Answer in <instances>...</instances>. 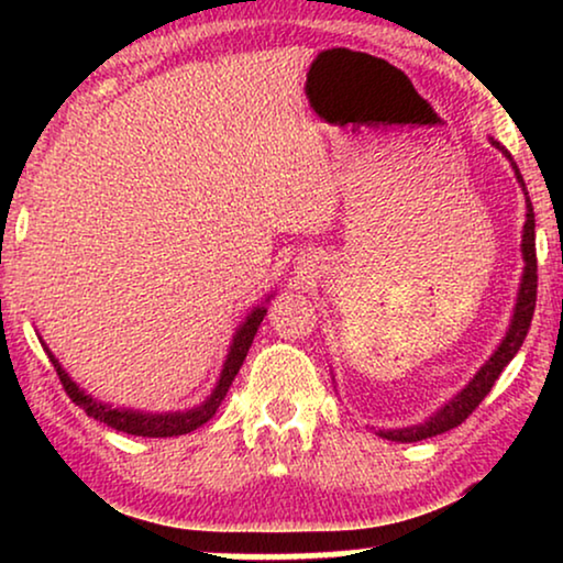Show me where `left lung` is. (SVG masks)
Here are the masks:
<instances>
[{"mask_svg": "<svg viewBox=\"0 0 563 563\" xmlns=\"http://www.w3.org/2000/svg\"><path fill=\"white\" fill-rule=\"evenodd\" d=\"M492 145L497 151H503L505 158H510V164L515 168V176L522 184V176L515 166V161L510 156V151L505 145H499L495 137H492ZM526 189V184H522ZM528 195V191H526ZM528 202V212H526V225H522V258H526V268H522V282H520V291H518V305H515L512 312V322L507 328V335L499 343V349L492 353L487 364H484L479 372L474 374V379L466 384L464 389L459 391L451 402H445L441 410H438L433 418L422 422V426H412V428H397V430H379L382 438L387 441H397V443H415L422 441V438H433L441 435L445 430L456 428L464 422L468 415H472L484 397L489 395L495 382L503 374V368L510 364L515 358V353L520 351L522 341H526L530 320H533V310H536V291H538V261H536V214H533V205H530V197L526 199Z\"/></svg>", "mask_w": 563, "mask_h": 563, "instance_id": "1", "label": "left lung"}]
</instances>
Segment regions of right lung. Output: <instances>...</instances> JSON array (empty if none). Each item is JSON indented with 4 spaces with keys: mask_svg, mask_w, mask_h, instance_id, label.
<instances>
[{
    "mask_svg": "<svg viewBox=\"0 0 563 563\" xmlns=\"http://www.w3.org/2000/svg\"><path fill=\"white\" fill-rule=\"evenodd\" d=\"M264 314H266V307H256V310H253L249 318H245L243 325L235 330L233 343H230V351H228V358H225V366H222V374L218 379V387L212 389V395L207 397L202 405L195 407V410H187V412L153 415V412L120 410V407L97 402V399H91V395H87V391L76 387V382L64 372V366L58 364V358L53 356L48 349H45V343H43V349H45V353H48V358H51L53 368H56L60 384H64L66 395L71 397V402L79 405L81 410L89 415V418L104 422V426H110V428L120 430V433H128V435L172 438V435L191 433V430L205 426V422L210 420L214 412H218V407H220L222 399H225L230 384H233V379H235V374L241 372L245 353H249V349H251L253 335H256V330L261 325V320H264Z\"/></svg>",
    "mask_w": 563,
    "mask_h": 563,
    "instance_id": "1",
    "label": "right lung"
}]
</instances>
